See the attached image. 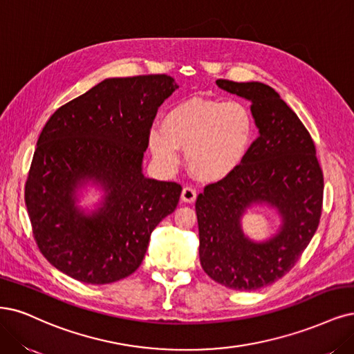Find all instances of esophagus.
Segmentation results:
<instances>
[{"mask_svg": "<svg viewBox=\"0 0 354 354\" xmlns=\"http://www.w3.org/2000/svg\"><path fill=\"white\" fill-rule=\"evenodd\" d=\"M196 196H198L196 189H193L192 186H186V187H183V192H181V201H183V202L192 203V202L196 201Z\"/></svg>", "mask_w": 354, "mask_h": 354, "instance_id": "34e87169", "label": "esophagus"}]
</instances>
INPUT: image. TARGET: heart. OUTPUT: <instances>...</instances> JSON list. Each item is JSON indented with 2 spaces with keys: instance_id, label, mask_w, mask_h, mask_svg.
I'll list each match as a JSON object with an SVG mask.
<instances>
[{
  "instance_id": "heart-1",
  "label": "heart",
  "mask_w": 354,
  "mask_h": 354,
  "mask_svg": "<svg viewBox=\"0 0 354 354\" xmlns=\"http://www.w3.org/2000/svg\"><path fill=\"white\" fill-rule=\"evenodd\" d=\"M250 109L240 101L190 98L168 109L162 130L149 131V148L164 168L177 167L178 149H186L190 171L215 181L241 162L253 138Z\"/></svg>"
}]
</instances>
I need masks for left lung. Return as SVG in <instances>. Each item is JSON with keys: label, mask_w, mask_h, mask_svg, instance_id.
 I'll return each mask as SVG.
<instances>
[{"label": "left lung", "mask_w": 354, "mask_h": 354, "mask_svg": "<svg viewBox=\"0 0 354 354\" xmlns=\"http://www.w3.org/2000/svg\"><path fill=\"white\" fill-rule=\"evenodd\" d=\"M216 84L252 102L259 136L234 171L208 183L196 199L201 265L218 284L258 290L284 277L308 248L322 214L324 174L310 133L271 86L225 79ZM253 201L275 205L285 218L266 243L241 233L239 218Z\"/></svg>", "instance_id": "obj_1"}]
</instances>
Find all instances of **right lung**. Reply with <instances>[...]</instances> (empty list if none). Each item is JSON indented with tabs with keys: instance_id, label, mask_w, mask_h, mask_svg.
Here are the masks:
<instances>
[{
	"instance_id": "1",
	"label": "right lung",
	"mask_w": 354,
	"mask_h": 354,
	"mask_svg": "<svg viewBox=\"0 0 354 354\" xmlns=\"http://www.w3.org/2000/svg\"><path fill=\"white\" fill-rule=\"evenodd\" d=\"M178 86L167 75L106 79L46 121L24 186L44 258L86 284H109L140 266L153 228L176 208L181 186L142 174L158 108ZM101 180L107 199L83 217L74 189Z\"/></svg>"
}]
</instances>
